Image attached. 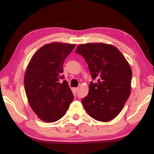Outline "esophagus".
<instances>
[{
    "label": "esophagus",
    "instance_id": "34e87169",
    "mask_svg": "<svg viewBox=\"0 0 154 154\" xmlns=\"http://www.w3.org/2000/svg\"><path fill=\"white\" fill-rule=\"evenodd\" d=\"M78 89H79V88H78V87H77V88H74V91H75L76 92H78Z\"/></svg>",
    "mask_w": 154,
    "mask_h": 154
}]
</instances>
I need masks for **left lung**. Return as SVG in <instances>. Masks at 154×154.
I'll return each instance as SVG.
<instances>
[{"label":"left lung","instance_id":"left-lung-1","mask_svg":"<svg viewBox=\"0 0 154 154\" xmlns=\"http://www.w3.org/2000/svg\"><path fill=\"white\" fill-rule=\"evenodd\" d=\"M76 53L87 63L93 80L88 94L82 100L91 117L106 122L115 118L130 94L132 70L122 53L110 44L79 45Z\"/></svg>","mask_w":154,"mask_h":154}]
</instances>
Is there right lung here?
<instances>
[{"instance_id": "right-lung-1", "label": "right lung", "mask_w": 154, "mask_h": 154, "mask_svg": "<svg viewBox=\"0 0 154 154\" xmlns=\"http://www.w3.org/2000/svg\"><path fill=\"white\" fill-rule=\"evenodd\" d=\"M75 44H46L32 56L24 76L26 94L31 109L44 122H57L66 114L74 96L63 80V62Z\"/></svg>"}]
</instances>
